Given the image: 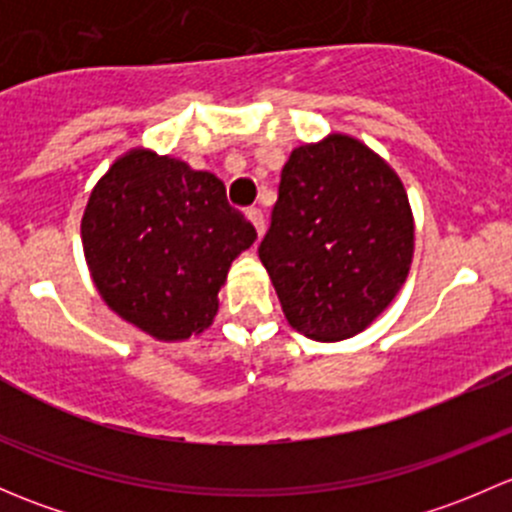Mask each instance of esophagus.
<instances>
[{
  "label": "esophagus",
  "instance_id": "34e87169",
  "mask_svg": "<svg viewBox=\"0 0 512 512\" xmlns=\"http://www.w3.org/2000/svg\"><path fill=\"white\" fill-rule=\"evenodd\" d=\"M247 220H250L252 225H255V230H257V235H265V215H262V210H257V208H250L247 210Z\"/></svg>",
  "mask_w": 512,
  "mask_h": 512
}]
</instances>
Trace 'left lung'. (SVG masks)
Masks as SVG:
<instances>
[{
    "instance_id": "8db88e82",
    "label": "left lung",
    "mask_w": 512,
    "mask_h": 512,
    "mask_svg": "<svg viewBox=\"0 0 512 512\" xmlns=\"http://www.w3.org/2000/svg\"><path fill=\"white\" fill-rule=\"evenodd\" d=\"M399 173L364 141L329 133L289 153L260 260L289 327L342 342L384 314L414 260Z\"/></svg>"
}]
</instances>
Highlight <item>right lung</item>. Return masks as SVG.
I'll use <instances>...</instances> for the list:
<instances>
[{"mask_svg": "<svg viewBox=\"0 0 512 512\" xmlns=\"http://www.w3.org/2000/svg\"><path fill=\"white\" fill-rule=\"evenodd\" d=\"M255 240L218 175L143 146L108 165L81 215L86 267L106 307L168 344L215 322L232 260Z\"/></svg>", "mask_w": 512, "mask_h": 512, "instance_id": "obj_1", "label": "right lung"}]
</instances>
